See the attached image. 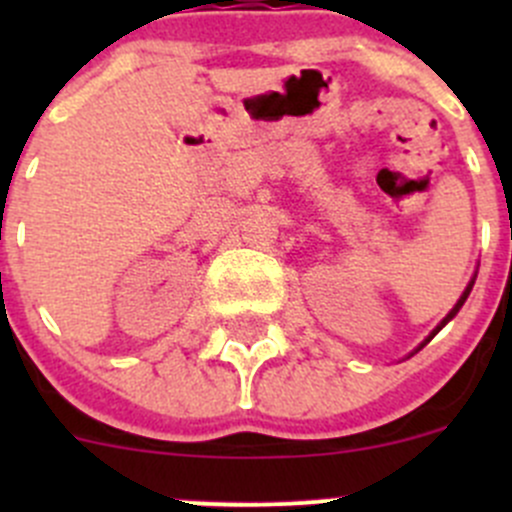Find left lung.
Masks as SVG:
<instances>
[{
  "mask_svg": "<svg viewBox=\"0 0 512 512\" xmlns=\"http://www.w3.org/2000/svg\"><path fill=\"white\" fill-rule=\"evenodd\" d=\"M471 289H473V282H471V285H468V287H466V292H463V294H461V299H458V302H456V307H453V309H451V312H448V317H446V319H443V322H441V324H438V327H436V329H433V334H431V337H428V339H426V342H431V339H433V337H436V334H438V332H441V327H443V324H446V322H451V319H453V317H456V312H458V309H461V307H463V302H466V299H468V294H471ZM426 342H423V344H421V347H426Z\"/></svg>",
  "mask_w": 512,
  "mask_h": 512,
  "instance_id": "obj_1",
  "label": "left lung"
}]
</instances>
